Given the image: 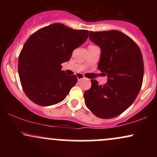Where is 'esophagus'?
Instances as JSON below:
<instances>
[{
    "label": "esophagus",
    "mask_w": 157,
    "mask_h": 157,
    "mask_svg": "<svg viewBox=\"0 0 157 157\" xmlns=\"http://www.w3.org/2000/svg\"><path fill=\"white\" fill-rule=\"evenodd\" d=\"M77 80H78V81H80L81 80H83V79H85V77L82 75H81V74H78V75H77Z\"/></svg>",
    "instance_id": "obj_1"
}]
</instances>
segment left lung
Returning a JSON list of instances; mask_svg holds the SVG:
<instances>
[{
  "label": "left lung",
  "mask_w": 157,
  "mask_h": 157,
  "mask_svg": "<svg viewBox=\"0 0 157 157\" xmlns=\"http://www.w3.org/2000/svg\"><path fill=\"white\" fill-rule=\"evenodd\" d=\"M89 38L101 50L98 69L107 75L103 86L91 80L85 91V103L97 117H117L131 105L142 87L144 64L140 48L132 39L117 30L90 32Z\"/></svg>",
  "instance_id": "obj_1"
}]
</instances>
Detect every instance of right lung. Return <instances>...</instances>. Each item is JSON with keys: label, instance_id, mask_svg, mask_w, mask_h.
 Masks as SVG:
<instances>
[{"label": "right lung", "instance_id": "1", "mask_svg": "<svg viewBox=\"0 0 157 157\" xmlns=\"http://www.w3.org/2000/svg\"><path fill=\"white\" fill-rule=\"evenodd\" d=\"M88 36L87 30L54 23L29 37L19 55L18 74L23 91L30 100L49 106L66 98L77 77L66 75L61 64L70 60L72 52Z\"/></svg>", "mask_w": 157, "mask_h": 157}]
</instances>
